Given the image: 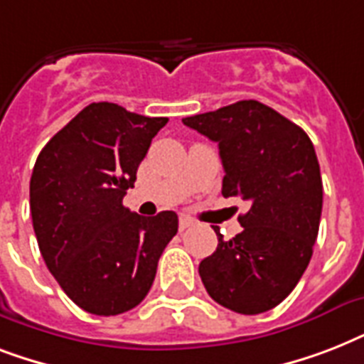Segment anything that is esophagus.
Wrapping results in <instances>:
<instances>
[{
  "label": "esophagus",
  "mask_w": 364,
  "mask_h": 364,
  "mask_svg": "<svg viewBox=\"0 0 364 364\" xmlns=\"http://www.w3.org/2000/svg\"><path fill=\"white\" fill-rule=\"evenodd\" d=\"M194 225V221L193 219H188V217H181V219H179V230H187V228H191Z\"/></svg>",
  "instance_id": "34e87169"
}]
</instances>
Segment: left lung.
Wrapping results in <instances>:
<instances>
[{
	"label": "left lung",
	"instance_id": "8db88e82",
	"mask_svg": "<svg viewBox=\"0 0 364 364\" xmlns=\"http://www.w3.org/2000/svg\"><path fill=\"white\" fill-rule=\"evenodd\" d=\"M183 124L219 143L223 196L251 208L243 230L198 266L210 296L236 314L276 308L304 274L314 253L323 208L316 149L300 126L257 100H242Z\"/></svg>",
	"mask_w": 364,
	"mask_h": 364
}]
</instances>
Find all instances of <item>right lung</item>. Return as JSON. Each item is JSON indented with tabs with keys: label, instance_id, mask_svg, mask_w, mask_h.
Masks as SVG:
<instances>
[{
	"label": "right lung",
	"instance_id": "add662e5",
	"mask_svg": "<svg viewBox=\"0 0 364 364\" xmlns=\"http://www.w3.org/2000/svg\"><path fill=\"white\" fill-rule=\"evenodd\" d=\"M166 117L90 104L43 147L30 181L39 251L64 293L88 314L119 316L153 285L177 215L141 217L122 205Z\"/></svg>",
	"mask_w": 364,
	"mask_h": 364
}]
</instances>
